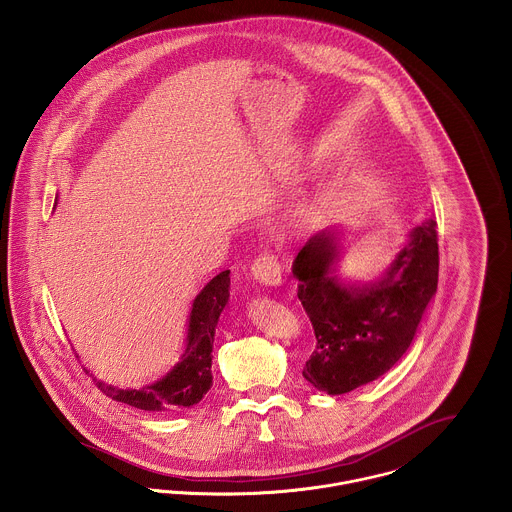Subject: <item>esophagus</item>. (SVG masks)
I'll use <instances>...</instances> for the list:
<instances>
[{
  "mask_svg": "<svg viewBox=\"0 0 512 512\" xmlns=\"http://www.w3.org/2000/svg\"><path fill=\"white\" fill-rule=\"evenodd\" d=\"M252 276L264 286H280L282 284V268H280L278 260L268 252L260 254L252 262Z\"/></svg>",
  "mask_w": 512,
  "mask_h": 512,
  "instance_id": "obj_1",
  "label": "esophagus"
}]
</instances>
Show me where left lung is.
I'll use <instances>...</instances> for the list:
<instances>
[{
	"label": "left lung",
	"instance_id": "8db88e82",
	"mask_svg": "<svg viewBox=\"0 0 512 512\" xmlns=\"http://www.w3.org/2000/svg\"><path fill=\"white\" fill-rule=\"evenodd\" d=\"M436 220L410 232L408 244L374 282L343 284L333 272L337 236L321 230L293 260L297 297L315 331L303 378L327 394H345L382 376L408 351L438 290Z\"/></svg>",
	"mask_w": 512,
	"mask_h": 512
}]
</instances>
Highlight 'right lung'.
Returning <instances> with one entry per match:
<instances>
[{
	"label": "right lung",
	"instance_id": "right-lung-1",
	"mask_svg": "<svg viewBox=\"0 0 512 512\" xmlns=\"http://www.w3.org/2000/svg\"><path fill=\"white\" fill-rule=\"evenodd\" d=\"M228 290L230 270H224L195 297L181 351L167 370L132 388L96 382L98 388L112 400L146 412H175L199 404L213 386L215 327L230 297Z\"/></svg>",
	"mask_w": 512,
	"mask_h": 512
}]
</instances>
